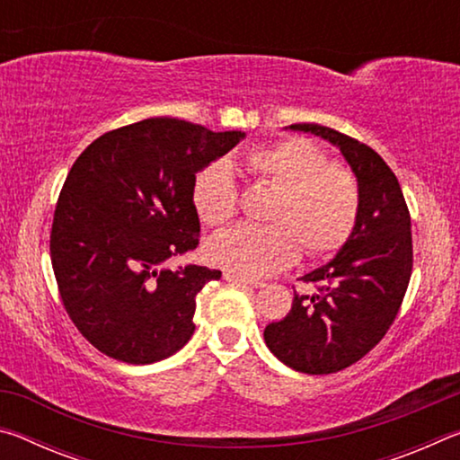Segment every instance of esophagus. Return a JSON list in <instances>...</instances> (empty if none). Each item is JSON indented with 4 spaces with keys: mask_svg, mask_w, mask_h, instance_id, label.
Segmentation results:
<instances>
[{
    "mask_svg": "<svg viewBox=\"0 0 460 460\" xmlns=\"http://www.w3.org/2000/svg\"><path fill=\"white\" fill-rule=\"evenodd\" d=\"M225 279H227V282H233V284H243V286H252V288H261L263 286V282H260V279L243 278V276L231 274V271H227V274H225Z\"/></svg>",
    "mask_w": 460,
    "mask_h": 460,
    "instance_id": "obj_1",
    "label": "esophagus"
}]
</instances>
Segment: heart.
<instances>
[{
  "label": "heart",
  "mask_w": 460,
  "mask_h": 460,
  "mask_svg": "<svg viewBox=\"0 0 460 460\" xmlns=\"http://www.w3.org/2000/svg\"><path fill=\"white\" fill-rule=\"evenodd\" d=\"M245 164L276 190L266 227L237 225L207 243V258L233 274L261 278L290 268L300 245L313 260L326 258L351 239L359 221L361 190L351 170L332 164L323 147L286 137L255 147ZM192 202L200 221L223 227L239 208V190L227 162H213L194 178Z\"/></svg>",
  "instance_id": "b5f03b06"
}]
</instances>
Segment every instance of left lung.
Masks as SVG:
<instances>
[{"label":"left lung","mask_w":460,"mask_h":460,"mask_svg":"<svg viewBox=\"0 0 460 460\" xmlns=\"http://www.w3.org/2000/svg\"><path fill=\"white\" fill-rule=\"evenodd\" d=\"M290 129L337 146L361 190L351 239L332 261L302 276L316 294L294 292L290 313L263 331L270 351L288 367L326 376L367 355L398 316L414 261L410 211L398 178L369 146L318 123Z\"/></svg>","instance_id":"8db88e82"}]
</instances>
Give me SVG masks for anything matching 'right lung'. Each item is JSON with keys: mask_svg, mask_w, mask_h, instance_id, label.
Masks as SVG:
<instances>
[{"mask_svg": "<svg viewBox=\"0 0 460 460\" xmlns=\"http://www.w3.org/2000/svg\"><path fill=\"white\" fill-rule=\"evenodd\" d=\"M241 137L150 118L76 158L54 208L50 260L68 316L101 353L146 365L192 337L197 294L221 271L164 263L199 245L194 178Z\"/></svg>", "mask_w": 460, "mask_h": 460, "instance_id": "obj_1", "label": "right lung"}]
</instances>
